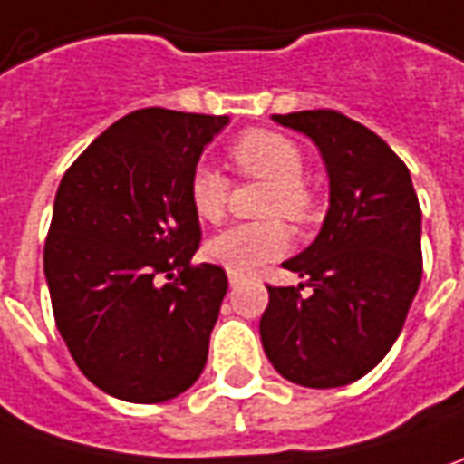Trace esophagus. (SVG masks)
Returning <instances> with one entry per match:
<instances>
[{"label":"esophagus","mask_w":464,"mask_h":464,"mask_svg":"<svg viewBox=\"0 0 464 464\" xmlns=\"http://www.w3.org/2000/svg\"><path fill=\"white\" fill-rule=\"evenodd\" d=\"M238 279H241V276H238V274L228 272V282H231V286H236V285H238Z\"/></svg>","instance_id":"34e87169"}]
</instances>
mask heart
Here are the masks:
<instances>
[{
    "label": "heart",
    "instance_id": "b5f03b06",
    "mask_svg": "<svg viewBox=\"0 0 464 464\" xmlns=\"http://www.w3.org/2000/svg\"><path fill=\"white\" fill-rule=\"evenodd\" d=\"M231 160L248 178L272 182L269 195V216H286L292 220H307L312 216V195L302 182L304 160L295 141L266 131L254 129L246 131L231 144ZM231 185L218 169L198 165L192 169L188 195H190L192 213L206 223H218L228 208ZM292 246V231L282 220L269 223H241L231 226L218 236H213L206 246L208 258L223 266L226 272L251 274L258 266L279 258Z\"/></svg>",
    "mask_w": 464,
    "mask_h": 464
}]
</instances>
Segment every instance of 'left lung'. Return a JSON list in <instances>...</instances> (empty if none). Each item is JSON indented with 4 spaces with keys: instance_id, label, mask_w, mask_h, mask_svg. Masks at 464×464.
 <instances>
[{
    "instance_id": "obj_1",
    "label": "left lung",
    "mask_w": 464,
    "mask_h": 464,
    "mask_svg": "<svg viewBox=\"0 0 464 464\" xmlns=\"http://www.w3.org/2000/svg\"><path fill=\"white\" fill-rule=\"evenodd\" d=\"M310 137L330 178L323 228L282 266L313 286H269L261 345L279 376L338 389L373 371L396 343L421 282V210L386 141L338 111L274 113Z\"/></svg>"
}]
</instances>
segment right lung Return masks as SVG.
<instances>
[{"label": "right lung", "instance_id": "1", "mask_svg": "<svg viewBox=\"0 0 464 464\" xmlns=\"http://www.w3.org/2000/svg\"><path fill=\"white\" fill-rule=\"evenodd\" d=\"M228 116L141 109L60 179L45 241L53 314L75 365L113 399L160 404L203 373L228 279L192 266V169Z\"/></svg>", "mask_w": 464, "mask_h": 464}]
</instances>
